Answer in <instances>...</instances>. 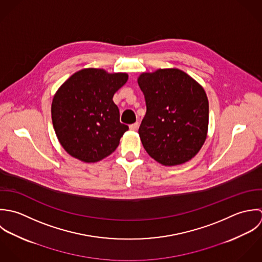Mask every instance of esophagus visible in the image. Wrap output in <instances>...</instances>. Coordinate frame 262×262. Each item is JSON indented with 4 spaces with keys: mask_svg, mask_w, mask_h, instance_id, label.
<instances>
[{
    "mask_svg": "<svg viewBox=\"0 0 262 262\" xmlns=\"http://www.w3.org/2000/svg\"><path fill=\"white\" fill-rule=\"evenodd\" d=\"M138 127H139V122H135L129 125V129H132V130H137Z\"/></svg>",
    "mask_w": 262,
    "mask_h": 262,
    "instance_id": "34e87169",
    "label": "esophagus"
}]
</instances>
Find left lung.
I'll use <instances>...</instances> for the list:
<instances>
[{
	"label": "left lung",
	"mask_w": 262,
	"mask_h": 262,
	"mask_svg": "<svg viewBox=\"0 0 262 262\" xmlns=\"http://www.w3.org/2000/svg\"><path fill=\"white\" fill-rule=\"evenodd\" d=\"M138 83L147 106L139 128L147 153L165 166L194 157L207 139L209 125L204 88L178 69L143 73Z\"/></svg>",
	"instance_id": "left-lung-1"
}]
</instances>
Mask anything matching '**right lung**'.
<instances>
[{
    "label": "right lung",
    "instance_id": "right-lung-1",
    "mask_svg": "<svg viewBox=\"0 0 262 262\" xmlns=\"http://www.w3.org/2000/svg\"><path fill=\"white\" fill-rule=\"evenodd\" d=\"M127 78L125 73L84 69L57 90L52 104L53 128L71 156L91 163L115 151L128 126L119 121V110L112 98Z\"/></svg>",
    "mask_w": 262,
    "mask_h": 262
}]
</instances>
